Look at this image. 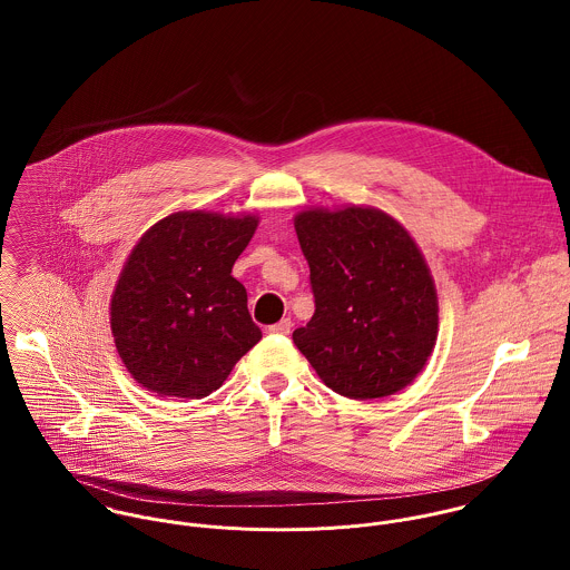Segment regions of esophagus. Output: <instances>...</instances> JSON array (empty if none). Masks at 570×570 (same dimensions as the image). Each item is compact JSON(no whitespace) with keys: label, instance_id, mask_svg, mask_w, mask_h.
Returning <instances> with one entry per match:
<instances>
[{"label":"esophagus","instance_id":"1","mask_svg":"<svg viewBox=\"0 0 570 570\" xmlns=\"http://www.w3.org/2000/svg\"><path fill=\"white\" fill-rule=\"evenodd\" d=\"M289 328H292V321H289V318H283V321H278L276 325L267 326V331H269V333H276V335H287Z\"/></svg>","mask_w":570,"mask_h":570}]
</instances>
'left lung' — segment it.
<instances>
[{
	"instance_id": "1",
	"label": "left lung",
	"mask_w": 570,
	"mask_h": 570,
	"mask_svg": "<svg viewBox=\"0 0 570 570\" xmlns=\"http://www.w3.org/2000/svg\"><path fill=\"white\" fill-rule=\"evenodd\" d=\"M294 228L316 298L294 344L326 386L348 400L406 389L439 335L436 287L419 245L373 206L305 208Z\"/></svg>"
}]
</instances>
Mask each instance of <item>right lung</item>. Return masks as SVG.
Instances as JSON below:
<instances>
[{"label": "right lung", "instance_id": "add662e5", "mask_svg": "<svg viewBox=\"0 0 570 570\" xmlns=\"http://www.w3.org/2000/svg\"><path fill=\"white\" fill-rule=\"evenodd\" d=\"M256 215L179 210L154 224L116 281L109 323L129 375L160 397L217 391L261 340L233 265Z\"/></svg>", "mask_w": 570, "mask_h": 570}]
</instances>
